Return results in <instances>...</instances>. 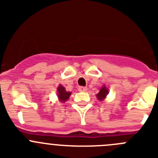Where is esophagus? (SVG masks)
<instances>
[{
	"label": "esophagus",
	"mask_w": 158,
	"mask_h": 158,
	"mask_svg": "<svg viewBox=\"0 0 158 158\" xmlns=\"http://www.w3.org/2000/svg\"><path fill=\"white\" fill-rule=\"evenodd\" d=\"M78 90L80 92H86L87 91V88L84 87V86H79L78 87Z\"/></svg>",
	"instance_id": "obj_1"
}]
</instances>
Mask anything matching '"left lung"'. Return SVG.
Here are the masks:
<instances>
[{"instance_id": "left-lung-1", "label": "left lung", "mask_w": 158, "mask_h": 158, "mask_svg": "<svg viewBox=\"0 0 158 158\" xmlns=\"http://www.w3.org/2000/svg\"><path fill=\"white\" fill-rule=\"evenodd\" d=\"M107 94H108V90H107L105 86H103L102 89L100 90V92H99L98 94L96 95V96H97L99 100H103Z\"/></svg>"}]
</instances>
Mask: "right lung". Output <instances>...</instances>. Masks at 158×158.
I'll return each instance as SVG.
<instances>
[{
	"label": "right lung",
	"mask_w": 158,
	"mask_h": 158,
	"mask_svg": "<svg viewBox=\"0 0 158 158\" xmlns=\"http://www.w3.org/2000/svg\"><path fill=\"white\" fill-rule=\"evenodd\" d=\"M71 95V93L65 91V89L62 87L61 85L58 88V96L59 98V100L61 102H65L69 99V96Z\"/></svg>",
	"instance_id": "1"
}]
</instances>
